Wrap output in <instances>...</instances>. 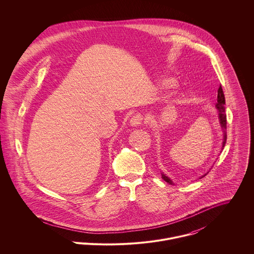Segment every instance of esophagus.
I'll return each mask as SVG.
<instances>
[{
    "mask_svg": "<svg viewBox=\"0 0 254 254\" xmlns=\"http://www.w3.org/2000/svg\"><path fill=\"white\" fill-rule=\"evenodd\" d=\"M143 117L141 114H135L131 119H130V125L132 127H137L142 123Z\"/></svg>",
    "mask_w": 254,
    "mask_h": 254,
    "instance_id": "1",
    "label": "esophagus"
}]
</instances>
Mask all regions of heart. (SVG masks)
<instances>
[{"label": "heart", "instance_id": "b5f03b06", "mask_svg": "<svg viewBox=\"0 0 254 254\" xmlns=\"http://www.w3.org/2000/svg\"><path fill=\"white\" fill-rule=\"evenodd\" d=\"M165 84H166L167 86H169V87H170V86H173L175 83H174V81H173V80H167V81L165 82Z\"/></svg>", "mask_w": 254, "mask_h": 254}]
</instances>
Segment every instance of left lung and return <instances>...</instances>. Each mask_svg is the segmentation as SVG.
I'll return each mask as SVG.
<instances>
[{
	"label": "left lung",
	"instance_id": "left-lung-1",
	"mask_svg": "<svg viewBox=\"0 0 254 254\" xmlns=\"http://www.w3.org/2000/svg\"><path fill=\"white\" fill-rule=\"evenodd\" d=\"M225 96H224V93H223V90H222V87L220 86L219 89H218V96H217V104L215 105V108L217 109L218 112V118H219V123H220V127L222 129V135H223V142H222V149L224 148L225 144H226V140H227V132H226V129H227V118H226V113H225ZM208 173V172H207ZM206 173V174H207ZM206 174L202 175L199 179H201L202 177H204ZM161 177L162 179L165 182H167L168 184L170 185H174L173 181L167 177L165 174L161 173Z\"/></svg>",
	"mask_w": 254,
	"mask_h": 254
}]
</instances>
